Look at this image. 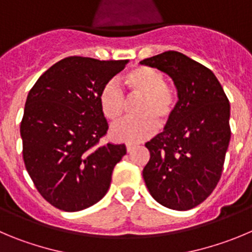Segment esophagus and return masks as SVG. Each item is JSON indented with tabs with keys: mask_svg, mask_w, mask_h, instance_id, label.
<instances>
[{
	"mask_svg": "<svg viewBox=\"0 0 252 252\" xmlns=\"http://www.w3.org/2000/svg\"><path fill=\"white\" fill-rule=\"evenodd\" d=\"M134 148H135V145H133V144H126V152L130 153L131 150L134 149Z\"/></svg>",
	"mask_w": 252,
	"mask_h": 252,
	"instance_id": "34e87169",
	"label": "esophagus"
}]
</instances>
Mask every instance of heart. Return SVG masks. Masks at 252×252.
<instances>
[{
	"label": "heart",
	"mask_w": 252,
	"mask_h": 252,
	"mask_svg": "<svg viewBox=\"0 0 252 252\" xmlns=\"http://www.w3.org/2000/svg\"><path fill=\"white\" fill-rule=\"evenodd\" d=\"M123 83L129 97L140 98L135 109L139 117L113 124L109 133L113 140L133 144L152 137L158 129V121L160 124L170 121L175 112L176 94L158 69L145 65L129 70ZM99 107L108 121H118L124 114L126 98L117 84L110 82L103 87L99 93Z\"/></svg>",
	"instance_id": "b5f03b06"
}]
</instances>
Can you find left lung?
Instances as JSON below:
<instances>
[{
  "instance_id": "obj_1",
  "label": "left lung",
  "mask_w": 252,
  "mask_h": 252,
  "mask_svg": "<svg viewBox=\"0 0 252 252\" xmlns=\"http://www.w3.org/2000/svg\"><path fill=\"white\" fill-rule=\"evenodd\" d=\"M142 64L166 73L178 93L164 131L145 143L150 159L143 178L150 195L173 210H190L213 192L229 148L230 103L213 72L180 52L168 51Z\"/></svg>"
}]
</instances>
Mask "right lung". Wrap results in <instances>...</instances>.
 I'll use <instances>...</instances> for the list:
<instances>
[{
    "mask_svg": "<svg viewBox=\"0 0 252 252\" xmlns=\"http://www.w3.org/2000/svg\"><path fill=\"white\" fill-rule=\"evenodd\" d=\"M126 63L67 57L28 93L20 128L23 160L39 194L60 210L72 213L98 203L126 155L124 144H100L108 123L99 93Z\"/></svg>",
    "mask_w": 252,
    "mask_h": 252,
    "instance_id": "obj_1",
    "label": "right lung"
}]
</instances>
